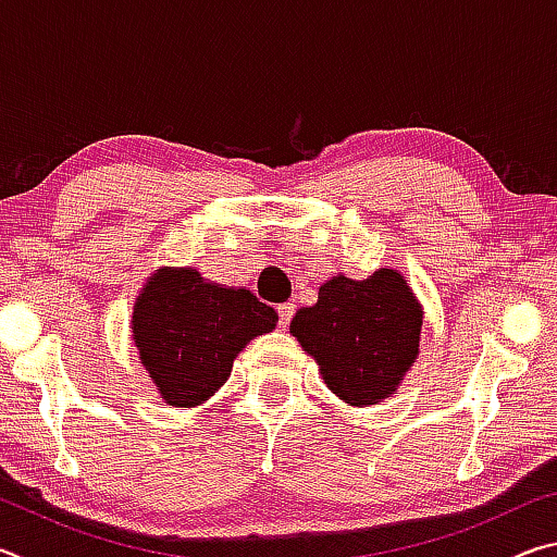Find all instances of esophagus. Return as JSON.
Segmentation results:
<instances>
[{
    "label": "esophagus",
    "instance_id": "obj_1",
    "mask_svg": "<svg viewBox=\"0 0 557 557\" xmlns=\"http://www.w3.org/2000/svg\"><path fill=\"white\" fill-rule=\"evenodd\" d=\"M277 314H280V326L287 329L292 322V314H295V305H292V301H285V305L277 307Z\"/></svg>",
    "mask_w": 557,
    "mask_h": 557
}]
</instances>
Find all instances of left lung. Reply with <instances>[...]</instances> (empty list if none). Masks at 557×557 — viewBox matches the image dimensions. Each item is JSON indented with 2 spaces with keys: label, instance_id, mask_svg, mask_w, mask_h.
Returning <instances> with one entry per match:
<instances>
[{
  "label": "left lung",
  "instance_id": "8db88e82",
  "mask_svg": "<svg viewBox=\"0 0 557 557\" xmlns=\"http://www.w3.org/2000/svg\"><path fill=\"white\" fill-rule=\"evenodd\" d=\"M422 307L398 270L366 280L336 275L319 287L312 307L289 324L319 363L329 391L356 408L383 403L398 391L420 354Z\"/></svg>",
  "mask_w": 557,
  "mask_h": 557
}]
</instances>
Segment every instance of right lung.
Returning a JSON list of instances; mask_svg holds the SVG:
<instances>
[{"instance_id":"obj_1","label":"right lung","mask_w":557,"mask_h":557,"mask_svg":"<svg viewBox=\"0 0 557 557\" xmlns=\"http://www.w3.org/2000/svg\"><path fill=\"white\" fill-rule=\"evenodd\" d=\"M277 326V312L250 289L206 282L191 268H162L132 312V338L149 379L174 408H196L228 381L250 338Z\"/></svg>"}]
</instances>
